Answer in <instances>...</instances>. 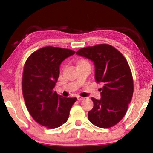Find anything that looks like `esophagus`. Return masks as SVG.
<instances>
[{
	"mask_svg": "<svg viewBox=\"0 0 153 153\" xmlns=\"http://www.w3.org/2000/svg\"><path fill=\"white\" fill-rule=\"evenodd\" d=\"M77 100H79V101H81V100H84V97H80V96H77Z\"/></svg>",
	"mask_w": 153,
	"mask_h": 153,
	"instance_id": "obj_1",
	"label": "esophagus"
}]
</instances>
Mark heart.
<instances>
[{
  "mask_svg": "<svg viewBox=\"0 0 153 153\" xmlns=\"http://www.w3.org/2000/svg\"><path fill=\"white\" fill-rule=\"evenodd\" d=\"M90 65V63L86 59H80L77 63V65Z\"/></svg>",
  "mask_w": 153,
  "mask_h": 153,
  "instance_id": "obj_1",
  "label": "heart"
}]
</instances>
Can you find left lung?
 <instances>
[{
  "mask_svg": "<svg viewBox=\"0 0 153 153\" xmlns=\"http://www.w3.org/2000/svg\"><path fill=\"white\" fill-rule=\"evenodd\" d=\"M76 54L94 61L95 81L103 86L100 100L91 98L94 107L88 113V120L99 128H111L126 115L133 96V77L128 61L107 44L80 48Z\"/></svg>",
  "mask_w": 153,
  "mask_h": 153,
  "instance_id": "left-lung-1",
  "label": "left lung"
}]
</instances>
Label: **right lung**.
Masks as SVG:
<instances>
[{
    "mask_svg": "<svg viewBox=\"0 0 153 153\" xmlns=\"http://www.w3.org/2000/svg\"><path fill=\"white\" fill-rule=\"evenodd\" d=\"M74 53L68 48L45 46L31 54L24 64L22 91L25 105L33 120L48 129L65 123L77 100L53 90L61 62Z\"/></svg>",
    "mask_w": 153,
    "mask_h": 153,
    "instance_id": "obj_1",
    "label": "right lung"
}]
</instances>
